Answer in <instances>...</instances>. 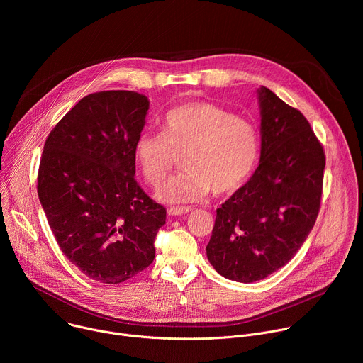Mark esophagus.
Returning a JSON list of instances; mask_svg holds the SVG:
<instances>
[{"label":"esophagus","mask_w":363,"mask_h":363,"mask_svg":"<svg viewBox=\"0 0 363 363\" xmlns=\"http://www.w3.org/2000/svg\"><path fill=\"white\" fill-rule=\"evenodd\" d=\"M192 211L191 206H171V208H168V216L171 217H175V216H182V214H186Z\"/></svg>","instance_id":"34e87169"}]
</instances>
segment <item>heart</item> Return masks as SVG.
<instances>
[{
    "mask_svg": "<svg viewBox=\"0 0 363 363\" xmlns=\"http://www.w3.org/2000/svg\"><path fill=\"white\" fill-rule=\"evenodd\" d=\"M260 155V135L252 122L208 101L171 109L162 133H142L133 157L145 181L161 186L182 157L185 171L158 194L164 202L199 201L237 192L251 177Z\"/></svg>",
    "mask_w": 363,
    "mask_h": 363,
    "instance_id": "heart-1",
    "label": "heart"
}]
</instances>
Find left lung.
<instances>
[{
    "label": "left lung",
    "mask_w": 363,
    "mask_h": 363,
    "mask_svg": "<svg viewBox=\"0 0 363 363\" xmlns=\"http://www.w3.org/2000/svg\"><path fill=\"white\" fill-rule=\"evenodd\" d=\"M262 152L255 172L217 210L206 257L225 279L252 283L286 266L312 231L325 152L307 119L270 89L257 90Z\"/></svg>",
    "instance_id": "8db88e82"
}]
</instances>
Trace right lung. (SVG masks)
I'll return each mask as SVG.
<instances>
[{
  "label": "right lung",
  "instance_id": "add662e5",
  "mask_svg": "<svg viewBox=\"0 0 363 363\" xmlns=\"http://www.w3.org/2000/svg\"><path fill=\"white\" fill-rule=\"evenodd\" d=\"M149 109L128 90L83 97L50 132L37 192L69 260L89 279L118 284L155 258L167 210L135 179L133 147Z\"/></svg>",
  "mask_w": 363,
  "mask_h": 363
}]
</instances>
